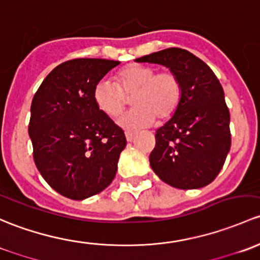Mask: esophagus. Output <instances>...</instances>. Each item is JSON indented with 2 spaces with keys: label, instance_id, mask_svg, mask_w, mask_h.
<instances>
[{
  "label": "esophagus",
  "instance_id": "34e87169",
  "mask_svg": "<svg viewBox=\"0 0 260 260\" xmlns=\"http://www.w3.org/2000/svg\"><path fill=\"white\" fill-rule=\"evenodd\" d=\"M136 133H134V131H126L125 133V136H126V140L127 141H133L134 138H135Z\"/></svg>",
  "mask_w": 260,
  "mask_h": 260
}]
</instances>
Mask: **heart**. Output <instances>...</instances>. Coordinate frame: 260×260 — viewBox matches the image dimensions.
<instances>
[{
	"label": "heart",
	"instance_id": "1",
	"mask_svg": "<svg viewBox=\"0 0 260 260\" xmlns=\"http://www.w3.org/2000/svg\"><path fill=\"white\" fill-rule=\"evenodd\" d=\"M116 82L103 79L93 87V101L101 112L116 119L133 98V109L120 119L126 129H139L165 122L178 111L183 99V86L175 72L157 71L146 65H129L116 75Z\"/></svg>",
	"mask_w": 260,
	"mask_h": 260
}]
</instances>
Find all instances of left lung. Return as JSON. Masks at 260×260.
<instances>
[{
	"instance_id": "8db88e82",
	"label": "left lung",
	"mask_w": 260,
	"mask_h": 260,
	"mask_svg": "<svg viewBox=\"0 0 260 260\" xmlns=\"http://www.w3.org/2000/svg\"><path fill=\"white\" fill-rule=\"evenodd\" d=\"M175 72L183 86L178 111L155 134L150 165L157 176L178 189H199L218 176L230 145V114L213 70L189 51L170 47L136 58Z\"/></svg>"
}]
</instances>
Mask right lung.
Listing matches in <instances>:
<instances>
[{
  "label": "right lung",
  "instance_id": "1",
  "mask_svg": "<svg viewBox=\"0 0 260 260\" xmlns=\"http://www.w3.org/2000/svg\"><path fill=\"white\" fill-rule=\"evenodd\" d=\"M119 61L74 58L53 69L31 104L28 134L34 160L46 183L58 194L82 200L114 180L124 130L101 112L93 87Z\"/></svg>",
  "mask_w": 260,
  "mask_h": 260
}]
</instances>
